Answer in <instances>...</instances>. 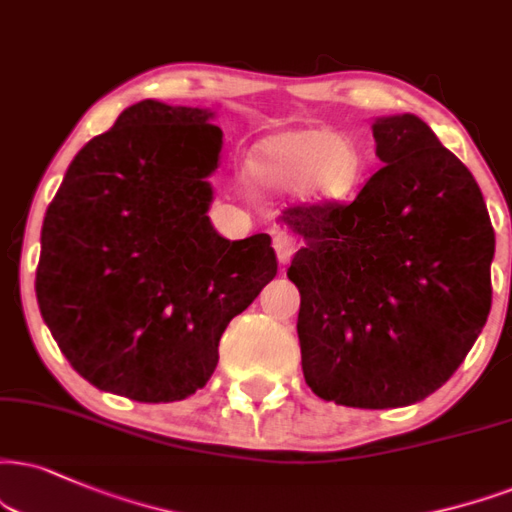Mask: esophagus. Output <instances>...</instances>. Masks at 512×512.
<instances>
[{
	"mask_svg": "<svg viewBox=\"0 0 512 512\" xmlns=\"http://www.w3.org/2000/svg\"><path fill=\"white\" fill-rule=\"evenodd\" d=\"M273 246H275L277 261H280L282 266H287V263L292 261V256L296 251V239L292 235H287V232H280V235H275Z\"/></svg>",
	"mask_w": 512,
	"mask_h": 512,
	"instance_id": "1",
	"label": "esophagus"
}]
</instances>
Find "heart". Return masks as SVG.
Returning <instances> with one entry per match:
<instances>
[{
  "instance_id": "1",
  "label": "heart",
  "mask_w": 512,
  "mask_h": 512,
  "mask_svg": "<svg viewBox=\"0 0 512 512\" xmlns=\"http://www.w3.org/2000/svg\"><path fill=\"white\" fill-rule=\"evenodd\" d=\"M246 178L258 192H304L313 199H344L361 178L356 144L323 128L277 132L246 156Z\"/></svg>"
}]
</instances>
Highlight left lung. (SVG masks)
<instances>
[{"instance_id":"8db88e82","label":"left lung","mask_w":512,"mask_h":512,"mask_svg":"<svg viewBox=\"0 0 512 512\" xmlns=\"http://www.w3.org/2000/svg\"><path fill=\"white\" fill-rule=\"evenodd\" d=\"M384 166L358 197L299 204L301 365L315 396L351 408L427 399L465 361L491 311L494 227L465 163L418 116L372 125Z\"/></svg>"}]
</instances>
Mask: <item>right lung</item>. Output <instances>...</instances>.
Here are the masks:
<instances>
[{
  "mask_svg": "<svg viewBox=\"0 0 512 512\" xmlns=\"http://www.w3.org/2000/svg\"><path fill=\"white\" fill-rule=\"evenodd\" d=\"M213 113L144 99L78 151L42 225L35 292L87 382L140 403L182 401L218 365L227 323L277 275L268 235L213 230Z\"/></svg>",
  "mask_w": 512,
  "mask_h": 512,
  "instance_id": "obj_1",
  "label": "right lung"
}]
</instances>
